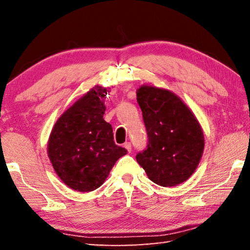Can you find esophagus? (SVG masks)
<instances>
[{"instance_id": "esophagus-1", "label": "esophagus", "mask_w": 250, "mask_h": 250, "mask_svg": "<svg viewBox=\"0 0 250 250\" xmlns=\"http://www.w3.org/2000/svg\"><path fill=\"white\" fill-rule=\"evenodd\" d=\"M124 146L125 147L126 151H128V152H131V151H132V146H131V143H130V142H125V145H124Z\"/></svg>"}]
</instances>
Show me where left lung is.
Instances as JSON below:
<instances>
[{
    "label": "left lung",
    "instance_id": "1",
    "mask_svg": "<svg viewBox=\"0 0 250 250\" xmlns=\"http://www.w3.org/2000/svg\"><path fill=\"white\" fill-rule=\"evenodd\" d=\"M149 145L135 159L155 184L172 188L195 172L205 146L200 122L185 103L164 88L142 84L137 90Z\"/></svg>",
    "mask_w": 250,
    "mask_h": 250
}]
</instances>
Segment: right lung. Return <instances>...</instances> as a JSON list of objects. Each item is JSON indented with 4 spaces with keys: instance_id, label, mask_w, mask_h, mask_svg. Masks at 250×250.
I'll return each mask as SVG.
<instances>
[{
    "instance_id": "obj_1",
    "label": "right lung",
    "mask_w": 250,
    "mask_h": 250,
    "mask_svg": "<svg viewBox=\"0 0 250 250\" xmlns=\"http://www.w3.org/2000/svg\"><path fill=\"white\" fill-rule=\"evenodd\" d=\"M108 87L95 86L58 118L49 134L47 154L62 183L77 192L104 184L117 160L128 153L113 141L104 120Z\"/></svg>"
}]
</instances>
